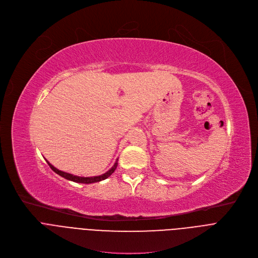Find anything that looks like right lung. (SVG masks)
<instances>
[{"instance_id": "obj_1", "label": "right lung", "mask_w": 258, "mask_h": 258, "mask_svg": "<svg viewBox=\"0 0 258 258\" xmlns=\"http://www.w3.org/2000/svg\"><path fill=\"white\" fill-rule=\"evenodd\" d=\"M47 162V161H46ZM48 166L50 167V169L54 171V172H56L57 174H59L60 176L64 177L65 179H68V180H72V181H75V182H80V183H93V182H98V181H101L104 180L106 178H108L114 171L115 169L117 168V165H118V159L116 160L114 166L109 170L107 171L106 173L101 174V175H98V176H92V177H81V176H77V175H74V174H71V173H66V172H63V171H60L58 170L57 168H55L53 165L49 164V162H47Z\"/></svg>"}]
</instances>
